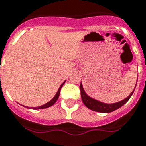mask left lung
<instances>
[{
  "instance_id": "1",
  "label": "left lung",
  "mask_w": 146,
  "mask_h": 146,
  "mask_svg": "<svg viewBox=\"0 0 146 146\" xmlns=\"http://www.w3.org/2000/svg\"><path fill=\"white\" fill-rule=\"evenodd\" d=\"M80 94H81L82 100H83V102L85 104V106L88 108L89 109H90V110H92V111L101 112V113H110V112L114 111L115 110H117V109H118L121 106H123L129 100V98H131V96L132 95L134 90H134L132 93H131V94L128 96V98H126L123 100H121L119 102L114 104H105L102 103L100 101H98V100H95V99H93L91 98H90L89 96L84 90L82 84H80Z\"/></svg>"
}]
</instances>
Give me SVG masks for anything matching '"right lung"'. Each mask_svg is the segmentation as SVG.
Segmentation results:
<instances>
[{"label":"right lung","mask_w":146,"mask_h":146,"mask_svg":"<svg viewBox=\"0 0 146 146\" xmlns=\"http://www.w3.org/2000/svg\"><path fill=\"white\" fill-rule=\"evenodd\" d=\"M65 83V82H64ZM64 83L63 84H62V85L59 87V90H58V91H57L56 94L55 95V97H54L50 101H48V103L45 104H43V105H42V106H39V107H35V108H32V109H34V110H37V109H44V108H48V107L52 106V105H53L54 104L56 103V101L57 100H58V98H59V94H60V90H61V88H62V85L64 84ZM26 107V106H25ZM26 108H29V107H26Z\"/></svg>","instance_id":"1"}]
</instances>
